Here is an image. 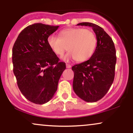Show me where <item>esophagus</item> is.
<instances>
[{
  "label": "esophagus",
  "mask_w": 133,
  "mask_h": 133,
  "mask_svg": "<svg viewBox=\"0 0 133 133\" xmlns=\"http://www.w3.org/2000/svg\"><path fill=\"white\" fill-rule=\"evenodd\" d=\"M66 68H71V65L68 64H66Z\"/></svg>",
  "instance_id": "obj_1"
}]
</instances>
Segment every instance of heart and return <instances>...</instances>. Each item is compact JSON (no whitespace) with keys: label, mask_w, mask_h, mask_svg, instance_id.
I'll return each instance as SVG.
<instances>
[{"label":"heart","mask_w":133,"mask_h":133,"mask_svg":"<svg viewBox=\"0 0 133 133\" xmlns=\"http://www.w3.org/2000/svg\"><path fill=\"white\" fill-rule=\"evenodd\" d=\"M47 44L51 51L61 57L68 50L69 52L63 59H74L77 62L88 60L95 51L97 39L92 30L80 27H71L59 32V38L50 35L47 37Z\"/></svg>","instance_id":"heart-1"}]
</instances>
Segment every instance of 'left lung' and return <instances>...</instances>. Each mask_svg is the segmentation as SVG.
<instances>
[{"label": "left lung", "mask_w": 133, "mask_h": 133, "mask_svg": "<svg viewBox=\"0 0 133 133\" xmlns=\"http://www.w3.org/2000/svg\"><path fill=\"white\" fill-rule=\"evenodd\" d=\"M77 25L91 27L97 45L89 60L72 67L74 73L73 89L78 97L88 103L100 100L112 85L116 63V49L112 39L102 27L90 22Z\"/></svg>", "instance_id": "8db88e82"}]
</instances>
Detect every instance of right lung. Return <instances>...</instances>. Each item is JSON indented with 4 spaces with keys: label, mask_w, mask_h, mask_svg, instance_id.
<instances>
[{
    "label": "right lung",
    "mask_w": 133,
    "mask_h": 133,
    "mask_svg": "<svg viewBox=\"0 0 133 133\" xmlns=\"http://www.w3.org/2000/svg\"><path fill=\"white\" fill-rule=\"evenodd\" d=\"M58 28L42 23L30 25L14 44L13 71L18 87L27 99L37 104L52 98L65 69V62L59 61L47 44V37Z\"/></svg>",
    "instance_id": "right-lung-1"
}]
</instances>
